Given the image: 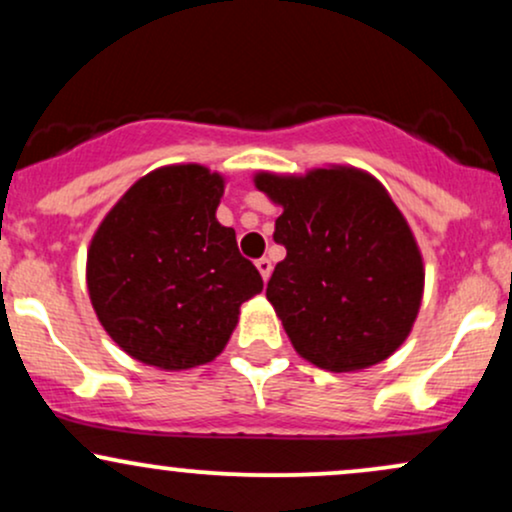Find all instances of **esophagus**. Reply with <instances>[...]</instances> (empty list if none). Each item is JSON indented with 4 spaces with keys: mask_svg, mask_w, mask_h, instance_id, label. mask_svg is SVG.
<instances>
[{
    "mask_svg": "<svg viewBox=\"0 0 512 512\" xmlns=\"http://www.w3.org/2000/svg\"><path fill=\"white\" fill-rule=\"evenodd\" d=\"M255 267L260 269V274H262V279L264 281H269V274H272V262L267 260V257H260V260L255 262Z\"/></svg>",
    "mask_w": 512,
    "mask_h": 512,
    "instance_id": "esophagus-1",
    "label": "esophagus"
}]
</instances>
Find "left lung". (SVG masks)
Here are the masks:
<instances>
[{
  "label": "left lung",
  "mask_w": 512,
  "mask_h": 512,
  "mask_svg": "<svg viewBox=\"0 0 512 512\" xmlns=\"http://www.w3.org/2000/svg\"><path fill=\"white\" fill-rule=\"evenodd\" d=\"M255 187L281 216L267 301L296 354L332 373L390 358L409 337L424 298V257L383 182L351 166L305 175L260 170Z\"/></svg>",
  "instance_id": "obj_1"
}]
</instances>
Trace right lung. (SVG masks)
I'll list each match as a JSON object with an SVG mask.
<instances>
[{
    "instance_id": "add662e5",
    "label": "right lung",
    "mask_w": 512,
    "mask_h": 512,
    "mask_svg": "<svg viewBox=\"0 0 512 512\" xmlns=\"http://www.w3.org/2000/svg\"><path fill=\"white\" fill-rule=\"evenodd\" d=\"M226 178L199 163L146 173L93 233L86 286L98 322L127 356L161 370L214 361L240 305L262 291L255 264L216 209Z\"/></svg>"
}]
</instances>
